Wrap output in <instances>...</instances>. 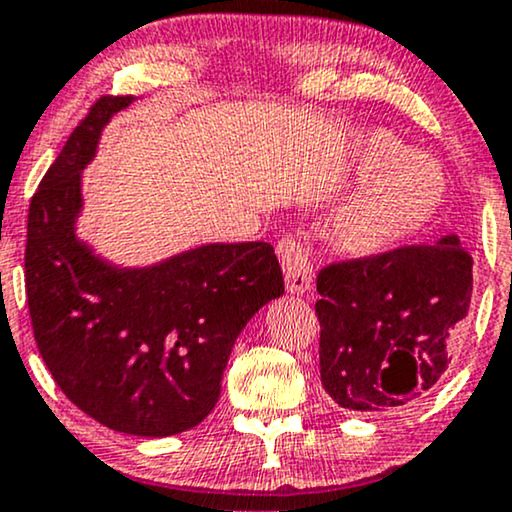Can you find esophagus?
<instances>
[{
	"label": "esophagus",
	"mask_w": 512,
	"mask_h": 512,
	"mask_svg": "<svg viewBox=\"0 0 512 512\" xmlns=\"http://www.w3.org/2000/svg\"><path fill=\"white\" fill-rule=\"evenodd\" d=\"M279 260L283 267V279H286V291L291 295H303L312 286V267L307 262L303 248L295 238H281L276 245Z\"/></svg>",
	"instance_id": "1"
}]
</instances>
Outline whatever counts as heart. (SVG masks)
<instances>
[{"instance_id": "obj_1", "label": "heart", "mask_w": 512, "mask_h": 512, "mask_svg": "<svg viewBox=\"0 0 512 512\" xmlns=\"http://www.w3.org/2000/svg\"><path fill=\"white\" fill-rule=\"evenodd\" d=\"M355 166L369 181L338 209L334 238L346 255L379 257L432 221L446 200V176L429 155L410 152L386 131L357 135Z\"/></svg>"}]
</instances>
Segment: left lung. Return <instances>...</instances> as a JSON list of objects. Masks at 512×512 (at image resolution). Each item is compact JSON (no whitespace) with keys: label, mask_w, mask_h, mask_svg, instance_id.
Masks as SVG:
<instances>
[{"label":"left lung","mask_w":512,"mask_h":512,"mask_svg":"<svg viewBox=\"0 0 512 512\" xmlns=\"http://www.w3.org/2000/svg\"><path fill=\"white\" fill-rule=\"evenodd\" d=\"M319 374L341 408L379 412L429 391L448 367V341L467 317L472 257L451 233L317 276Z\"/></svg>","instance_id":"1"}]
</instances>
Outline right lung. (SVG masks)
Here are the masks:
<instances>
[{"label": "right lung", "mask_w": 512, "mask_h": 512, "mask_svg": "<svg viewBox=\"0 0 512 512\" xmlns=\"http://www.w3.org/2000/svg\"><path fill=\"white\" fill-rule=\"evenodd\" d=\"M135 97H100L49 166L28 212L26 291L38 350L59 389L104 427L174 436L217 405L233 343L283 295L274 248L207 243L119 267L78 236L83 171Z\"/></svg>", "instance_id": "add662e5"}]
</instances>
